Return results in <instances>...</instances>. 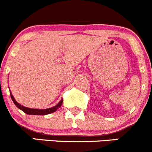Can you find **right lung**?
Listing matches in <instances>:
<instances>
[{
    "label": "right lung",
    "instance_id": "1",
    "mask_svg": "<svg viewBox=\"0 0 152 152\" xmlns=\"http://www.w3.org/2000/svg\"><path fill=\"white\" fill-rule=\"evenodd\" d=\"M10 95H11V97H12V100H13V102H14V103L15 104L16 106H17L18 108H20V110H22V111H24L25 114H29V115H47V114H52V113H54L55 111H57L59 108L61 107L62 104H63V99H61V100H60L57 105H55V106L52 107V108H47V109H38V108H28V107L23 106V105H22L19 103H17V102L16 101L15 99H14V96L12 95L11 91H10Z\"/></svg>",
    "mask_w": 152,
    "mask_h": 152
}]
</instances>
